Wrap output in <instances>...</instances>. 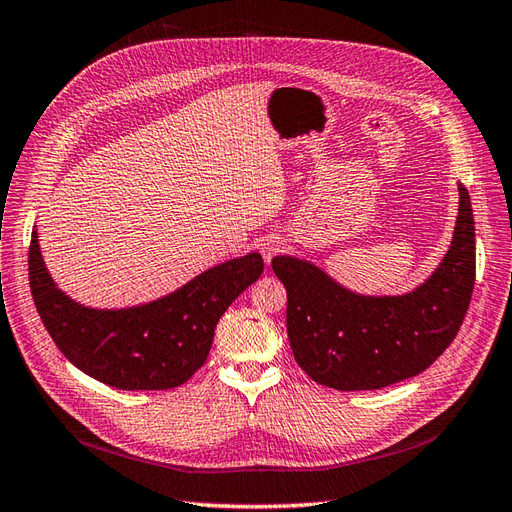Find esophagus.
Wrapping results in <instances>:
<instances>
[{
  "label": "esophagus",
  "mask_w": 512,
  "mask_h": 512,
  "mask_svg": "<svg viewBox=\"0 0 512 512\" xmlns=\"http://www.w3.org/2000/svg\"><path fill=\"white\" fill-rule=\"evenodd\" d=\"M283 246H285V242H283V238H276V236H270V238H266L264 242H261V255H264V259L268 261H272V257L274 255H279L281 251H283Z\"/></svg>",
  "instance_id": "esophagus-1"
}]
</instances>
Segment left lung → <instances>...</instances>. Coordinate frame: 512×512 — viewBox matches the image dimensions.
I'll return each instance as SVG.
<instances>
[{"label": "left lung", "instance_id": "left-lung-1", "mask_svg": "<svg viewBox=\"0 0 512 512\" xmlns=\"http://www.w3.org/2000/svg\"><path fill=\"white\" fill-rule=\"evenodd\" d=\"M272 270L287 289V337L306 375L345 392L397 384L444 354L470 306L476 279L470 193L459 184L448 251L425 283L407 294H358L294 255H276Z\"/></svg>", "mask_w": 512, "mask_h": 512}]
</instances>
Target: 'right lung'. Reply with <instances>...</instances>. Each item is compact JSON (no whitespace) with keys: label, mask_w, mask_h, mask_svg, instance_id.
<instances>
[{"label":"right lung","mask_w":512,"mask_h":512,"mask_svg":"<svg viewBox=\"0 0 512 512\" xmlns=\"http://www.w3.org/2000/svg\"><path fill=\"white\" fill-rule=\"evenodd\" d=\"M261 272L264 259L248 253L203 270L167 296L96 309L57 287L36 227L29 246V285L51 339L77 369L120 390H169L191 379L210 354L218 319Z\"/></svg>","instance_id":"add662e5"}]
</instances>
